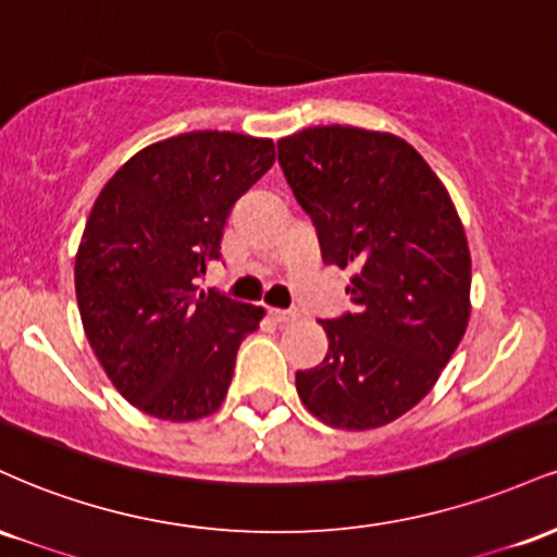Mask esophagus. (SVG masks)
<instances>
[{
  "mask_svg": "<svg viewBox=\"0 0 557 557\" xmlns=\"http://www.w3.org/2000/svg\"><path fill=\"white\" fill-rule=\"evenodd\" d=\"M270 317L274 319V322H296V311H290V309H270Z\"/></svg>",
  "mask_w": 557,
  "mask_h": 557,
  "instance_id": "1",
  "label": "esophagus"
}]
</instances>
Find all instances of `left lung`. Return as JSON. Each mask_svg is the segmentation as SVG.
<instances>
[{
    "mask_svg": "<svg viewBox=\"0 0 557 557\" xmlns=\"http://www.w3.org/2000/svg\"><path fill=\"white\" fill-rule=\"evenodd\" d=\"M322 259L354 267V314L322 319L327 356L296 374L300 403L335 430L411 411L456 354L471 314V253L450 194L393 133L304 127L277 140Z\"/></svg>",
    "mask_w": 557,
    "mask_h": 557,
    "instance_id": "obj_1",
    "label": "left lung"
}]
</instances>
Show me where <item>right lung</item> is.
Instances as JSON below:
<instances>
[{
    "label": "right lung",
    "mask_w": 557,
    "mask_h": 557,
    "mask_svg": "<svg viewBox=\"0 0 557 557\" xmlns=\"http://www.w3.org/2000/svg\"><path fill=\"white\" fill-rule=\"evenodd\" d=\"M272 164V138L181 133L133 154L94 201L75 298L101 369L138 411L196 421L225 400L264 309L198 293L194 280L220 259L233 203Z\"/></svg>",
    "instance_id": "right-lung-1"
}]
</instances>
